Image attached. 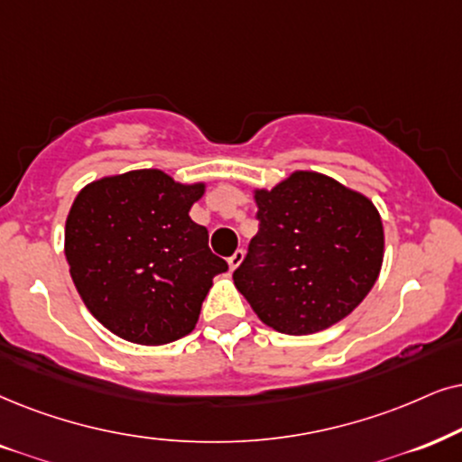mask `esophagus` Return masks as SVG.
Instances as JSON below:
<instances>
[{
  "mask_svg": "<svg viewBox=\"0 0 462 462\" xmlns=\"http://www.w3.org/2000/svg\"><path fill=\"white\" fill-rule=\"evenodd\" d=\"M243 258H245V251L243 249H236L235 254H232L230 258H227V266H230V271H235V268L243 262Z\"/></svg>",
  "mask_w": 462,
  "mask_h": 462,
  "instance_id": "obj_1",
  "label": "esophagus"
}]
</instances>
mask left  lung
<instances>
[{"mask_svg": "<svg viewBox=\"0 0 462 462\" xmlns=\"http://www.w3.org/2000/svg\"><path fill=\"white\" fill-rule=\"evenodd\" d=\"M260 227L236 290L271 328L313 335L360 305L377 282L383 227L369 198L318 172L255 191Z\"/></svg>", "mask_w": 462, "mask_h": 462, "instance_id": "1", "label": "left lung"}]
</instances>
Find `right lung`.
Wrapping results in <instances>:
<instances>
[{"label": "right lung", "instance_id": "1", "mask_svg": "<svg viewBox=\"0 0 462 462\" xmlns=\"http://www.w3.org/2000/svg\"><path fill=\"white\" fill-rule=\"evenodd\" d=\"M204 185L162 171L100 179L76 196L66 258L80 299L110 332L163 346L194 330L213 277L227 271L189 217Z\"/></svg>", "mask_w": 462, "mask_h": 462}]
</instances>
